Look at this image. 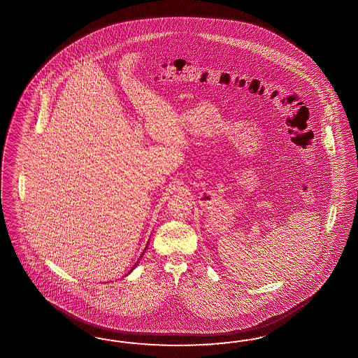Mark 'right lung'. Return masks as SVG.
<instances>
[{
	"instance_id": "add662e5",
	"label": "right lung",
	"mask_w": 358,
	"mask_h": 358,
	"mask_svg": "<svg viewBox=\"0 0 358 358\" xmlns=\"http://www.w3.org/2000/svg\"><path fill=\"white\" fill-rule=\"evenodd\" d=\"M147 247H148V244H147V245H145V248H144V250H147ZM143 255H144V252H143V253H141V257H143ZM141 259H139V260H138V262H139V261H141ZM138 262H136V264H135V265H134V266H132V269H131V271H129V274H130L131 271H134V268H135V266H136V265H138Z\"/></svg>"
}]
</instances>
